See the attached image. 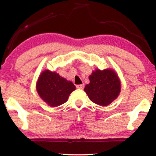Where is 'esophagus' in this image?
I'll return each mask as SVG.
<instances>
[{"label": "esophagus", "instance_id": "obj_1", "mask_svg": "<svg viewBox=\"0 0 156 156\" xmlns=\"http://www.w3.org/2000/svg\"><path fill=\"white\" fill-rule=\"evenodd\" d=\"M76 88L80 89H83L84 88V84H78V85H76Z\"/></svg>", "mask_w": 156, "mask_h": 156}]
</instances>
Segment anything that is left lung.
Returning a JSON list of instances; mask_svg holds the SVG:
<instances>
[{
  "label": "left lung",
  "instance_id": "obj_1",
  "mask_svg": "<svg viewBox=\"0 0 156 156\" xmlns=\"http://www.w3.org/2000/svg\"><path fill=\"white\" fill-rule=\"evenodd\" d=\"M89 78L90 83L86 85L84 91L93 103L105 106L119 95L120 81L113 70L97 69Z\"/></svg>",
  "mask_w": 156,
  "mask_h": 156
}]
</instances>
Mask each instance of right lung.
<instances>
[{
  "instance_id": "right-lung-1",
  "label": "right lung",
  "mask_w": 156,
  "mask_h": 156,
  "mask_svg": "<svg viewBox=\"0 0 156 156\" xmlns=\"http://www.w3.org/2000/svg\"><path fill=\"white\" fill-rule=\"evenodd\" d=\"M75 89L76 87L72 82L49 70L44 71L41 74L37 84L39 96L52 107L67 102L69 94Z\"/></svg>"
}]
</instances>
